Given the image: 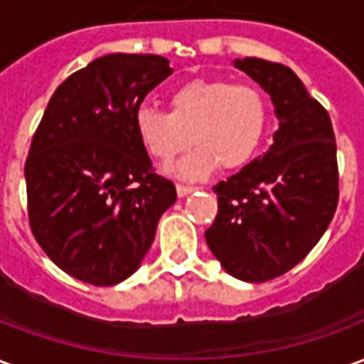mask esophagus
<instances>
[{"mask_svg": "<svg viewBox=\"0 0 364 364\" xmlns=\"http://www.w3.org/2000/svg\"><path fill=\"white\" fill-rule=\"evenodd\" d=\"M193 191H197V187H191V185H181V183L177 185V195H179V197H187V195H189V193H193Z\"/></svg>", "mask_w": 364, "mask_h": 364, "instance_id": "esophagus-1", "label": "esophagus"}]
</instances>
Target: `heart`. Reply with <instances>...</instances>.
Segmentation results:
<instances>
[{
  "instance_id": "1",
  "label": "heart",
  "mask_w": 364,
  "mask_h": 364,
  "mask_svg": "<svg viewBox=\"0 0 364 364\" xmlns=\"http://www.w3.org/2000/svg\"><path fill=\"white\" fill-rule=\"evenodd\" d=\"M269 124L265 93L245 82L191 80L169 95V112L140 107L134 114L136 134L151 158L171 161L198 148L177 167L185 177H203L220 166L240 169L259 151Z\"/></svg>"
}]
</instances>
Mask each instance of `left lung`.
<instances>
[{
    "instance_id": "8db88e82",
    "label": "left lung",
    "mask_w": 364,
    "mask_h": 364,
    "mask_svg": "<svg viewBox=\"0 0 364 364\" xmlns=\"http://www.w3.org/2000/svg\"><path fill=\"white\" fill-rule=\"evenodd\" d=\"M273 99L279 130L265 156L214 187L218 214L205 237L232 277L265 282L298 265L320 242L339 200L331 119L289 66L236 60Z\"/></svg>"
}]
</instances>
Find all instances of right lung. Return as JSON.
<instances>
[{
    "label": "right lung",
    "mask_w": 364,
    "mask_h": 364,
    "mask_svg": "<svg viewBox=\"0 0 364 364\" xmlns=\"http://www.w3.org/2000/svg\"><path fill=\"white\" fill-rule=\"evenodd\" d=\"M173 70L158 54H107L58 85L27 161L28 224L62 271L95 287L134 273L177 198L134 128L144 97Z\"/></svg>",
    "instance_id": "right-lung-1"
}]
</instances>
